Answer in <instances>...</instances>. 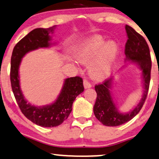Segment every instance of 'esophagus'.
Returning a JSON list of instances; mask_svg holds the SVG:
<instances>
[{"label":"esophagus","mask_w":159,"mask_h":159,"mask_svg":"<svg viewBox=\"0 0 159 159\" xmlns=\"http://www.w3.org/2000/svg\"><path fill=\"white\" fill-rule=\"evenodd\" d=\"M84 86L85 89H87V88H90L92 87V84L88 81L87 79H84Z\"/></svg>","instance_id":"obj_1"}]
</instances>
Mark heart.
I'll use <instances>...</instances> for the list:
<instances>
[{
    "label": "heart",
    "mask_w": 159,
    "mask_h": 159,
    "mask_svg": "<svg viewBox=\"0 0 159 159\" xmlns=\"http://www.w3.org/2000/svg\"><path fill=\"white\" fill-rule=\"evenodd\" d=\"M117 53V46L114 42L106 43L100 36H94L82 44L77 51L76 56L83 64H90L91 75L96 80H103L111 70Z\"/></svg>",
    "instance_id": "1"
}]
</instances>
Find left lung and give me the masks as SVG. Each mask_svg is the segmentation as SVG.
<instances>
[{
    "mask_svg": "<svg viewBox=\"0 0 159 159\" xmlns=\"http://www.w3.org/2000/svg\"><path fill=\"white\" fill-rule=\"evenodd\" d=\"M125 31L128 40L125 46V54L127 60H132L137 63L142 69L144 92L142 100L133 111L122 114L116 109L110 93L111 78L96 84L94 89L97 92V98L93 108L94 114L96 118L106 126H118L133 119L142 109L149 90L152 67L149 46L144 38L133 28L126 25Z\"/></svg>",
    "mask_w": 159,
    "mask_h": 159,
    "instance_id": "obj_1",
    "label": "left lung"
}]
</instances>
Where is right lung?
<instances>
[{"mask_svg":"<svg viewBox=\"0 0 159 159\" xmlns=\"http://www.w3.org/2000/svg\"><path fill=\"white\" fill-rule=\"evenodd\" d=\"M56 26L48 29H35L20 40L14 48L11 58L10 81L14 95L22 113L27 119L42 127H56L67 119L76 97L84 92L83 79L79 76L67 78L63 89L55 103L51 105L36 107L27 103L20 87L18 69L21 59L29 51L50 45V34Z\"/></svg>","mask_w":159,"mask_h":159,"instance_id":"1","label":"right lung"}]
</instances>
